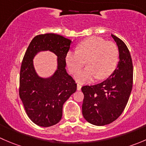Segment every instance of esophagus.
Instances as JSON below:
<instances>
[{
	"label": "esophagus",
	"mask_w": 146,
	"mask_h": 146,
	"mask_svg": "<svg viewBox=\"0 0 146 146\" xmlns=\"http://www.w3.org/2000/svg\"><path fill=\"white\" fill-rule=\"evenodd\" d=\"M81 88H82L81 85H80V84L78 83V84H77V90H78L80 91V90H81Z\"/></svg>",
	"instance_id": "esophagus-1"
}]
</instances>
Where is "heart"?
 Listing matches in <instances>:
<instances>
[{
  "mask_svg": "<svg viewBox=\"0 0 146 146\" xmlns=\"http://www.w3.org/2000/svg\"><path fill=\"white\" fill-rule=\"evenodd\" d=\"M119 52L117 46L107 42L100 36H92L80 42L77 51H69L66 55V63L69 71L76 73L87 60V67L75 76L79 83L93 80L104 79L115 70L119 61Z\"/></svg>",
  "mask_w": 146,
  "mask_h": 146,
  "instance_id": "obj_1",
  "label": "heart"
}]
</instances>
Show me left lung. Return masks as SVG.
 Here are the masks:
<instances>
[{
	"instance_id": "obj_1",
	"label": "left lung",
	"mask_w": 146,
	"mask_h": 146,
	"mask_svg": "<svg viewBox=\"0 0 146 146\" xmlns=\"http://www.w3.org/2000/svg\"><path fill=\"white\" fill-rule=\"evenodd\" d=\"M119 61L112 74L100 83L85 85L82 106L85 120L95 126H104L115 121L126 107L133 86V64L124 42L115 35Z\"/></svg>"
}]
</instances>
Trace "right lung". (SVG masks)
Instances as JSON below:
<instances>
[{"instance_id":"add662e5","label":"right lung","mask_w":146,"mask_h":146,"mask_svg":"<svg viewBox=\"0 0 146 146\" xmlns=\"http://www.w3.org/2000/svg\"><path fill=\"white\" fill-rule=\"evenodd\" d=\"M72 41L56 34L39 35L29 44L22 62L19 95L28 117L42 127L54 126L62 117L63 105L77 89L66 70V55ZM49 50L57 56V68L48 78L38 76L33 58L39 52Z\"/></svg>"}]
</instances>
